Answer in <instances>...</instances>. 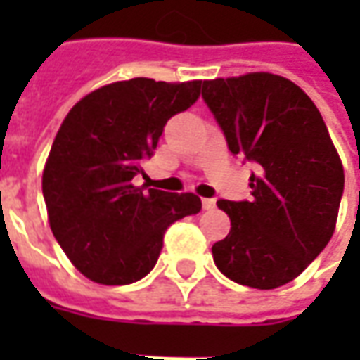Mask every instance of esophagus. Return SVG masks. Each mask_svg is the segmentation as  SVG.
Wrapping results in <instances>:
<instances>
[{"instance_id":"1","label":"esophagus","mask_w":360,"mask_h":360,"mask_svg":"<svg viewBox=\"0 0 360 360\" xmlns=\"http://www.w3.org/2000/svg\"><path fill=\"white\" fill-rule=\"evenodd\" d=\"M202 208L206 212H210L216 208V200L214 198H202Z\"/></svg>"}]
</instances>
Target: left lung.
<instances>
[{
  "instance_id": "8db88e82",
  "label": "left lung",
  "mask_w": 360,
  "mask_h": 360,
  "mask_svg": "<svg viewBox=\"0 0 360 360\" xmlns=\"http://www.w3.org/2000/svg\"><path fill=\"white\" fill-rule=\"evenodd\" d=\"M202 98L231 154L257 165L250 200H218L231 229L212 247L214 262L241 285H285L332 239L343 196L324 119L295 82L271 73L204 81Z\"/></svg>"
}]
</instances>
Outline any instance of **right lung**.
I'll use <instances>...</instances> for the list:
<instances>
[{
	"instance_id": "1",
	"label": "right lung",
	"mask_w": 360,
	"mask_h": 360,
	"mask_svg": "<svg viewBox=\"0 0 360 360\" xmlns=\"http://www.w3.org/2000/svg\"><path fill=\"white\" fill-rule=\"evenodd\" d=\"M202 89V81L113 82L84 96L61 123L44 167V200L59 247L96 283L144 278L156 266L165 229L202 208L193 193L133 183L167 119L188 110Z\"/></svg>"
}]
</instances>
